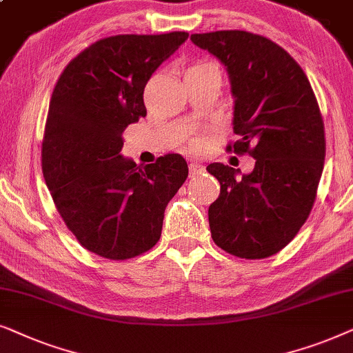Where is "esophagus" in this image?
<instances>
[{"mask_svg": "<svg viewBox=\"0 0 353 353\" xmlns=\"http://www.w3.org/2000/svg\"><path fill=\"white\" fill-rule=\"evenodd\" d=\"M189 171H190V176L194 177V176H200L201 172H205V166L203 164H200V163H194L192 161L190 164H189Z\"/></svg>", "mask_w": 353, "mask_h": 353, "instance_id": "esophagus-1", "label": "esophagus"}]
</instances>
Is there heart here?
I'll return each mask as SVG.
<instances>
[{"instance_id":"1","label":"heart","mask_w":353,"mask_h":353,"mask_svg":"<svg viewBox=\"0 0 353 353\" xmlns=\"http://www.w3.org/2000/svg\"><path fill=\"white\" fill-rule=\"evenodd\" d=\"M196 65H201V64H196ZM192 68H195V65H192Z\"/></svg>"}]
</instances>
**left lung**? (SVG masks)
<instances>
[{
  "label": "left lung",
  "mask_w": 353,
  "mask_h": 353,
  "mask_svg": "<svg viewBox=\"0 0 353 353\" xmlns=\"http://www.w3.org/2000/svg\"><path fill=\"white\" fill-rule=\"evenodd\" d=\"M190 40L228 70L239 135L228 150L256 159L248 174L206 166L221 184L208 208L211 237L231 255L271 256L297 236L314 203L326 154L318 101L302 68L265 37L218 30Z\"/></svg>",
  "instance_id": "obj_1"
}]
</instances>
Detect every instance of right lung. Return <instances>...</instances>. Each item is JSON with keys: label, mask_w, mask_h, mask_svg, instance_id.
Masks as SVG:
<instances>
[{"label": "right lung", "mask_w": 353, "mask_h": 353, "mask_svg": "<svg viewBox=\"0 0 353 353\" xmlns=\"http://www.w3.org/2000/svg\"><path fill=\"white\" fill-rule=\"evenodd\" d=\"M187 39V32L108 37L65 65L51 95L45 182L69 231L103 258L150 250L169 200L189 176L177 153L145 166L121 154L122 132L147 116L145 85Z\"/></svg>", "instance_id": "right-lung-1"}]
</instances>
